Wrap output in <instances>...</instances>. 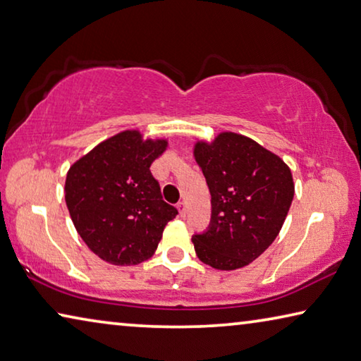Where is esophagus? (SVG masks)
Returning <instances> with one entry per match:
<instances>
[{"label":"esophagus","mask_w":361,"mask_h":361,"mask_svg":"<svg viewBox=\"0 0 361 361\" xmlns=\"http://www.w3.org/2000/svg\"><path fill=\"white\" fill-rule=\"evenodd\" d=\"M176 209H178V212H180V215H181V216H185V215H186V204L183 202V201L176 204Z\"/></svg>","instance_id":"34e87169"}]
</instances>
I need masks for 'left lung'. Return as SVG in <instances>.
I'll return each instance as SVG.
<instances>
[{
  "mask_svg": "<svg viewBox=\"0 0 361 361\" xmlns=\"http://www.w3.org/2000/svg\"><path fill=\"white\" fill-rule=\"evenodd\" d=\"M194 159L212 196L207 231L194 234L199 260L216 270H238L276 239L294 197L290 169L247 136L223 131L197 141Z\"/></svg>",
  "mask_w": 361,
  "mask_h": 361,
  "instance_id": "obj_1",
  "label": "left lung"
}]
</instances>
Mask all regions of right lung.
Returning <instances> with one entry per match:
<instances>
[{"mask_svg": "<svg viewBox=\"0 0 361 361\" xmlns=\"http://www.w3.org/2000/svg\"><path fill=\"white\" fill-rule=\"evenodd\" d=\"M167 145L125 130L68 169V214L80 238L104 262L123 267L151 259L165 225L178 214L164 201L151 173V164Z\"/></svg>", "mask_w": 361, "mask_h": 361, "instance_id": "1", "label": "right lung"}]
</instances>
